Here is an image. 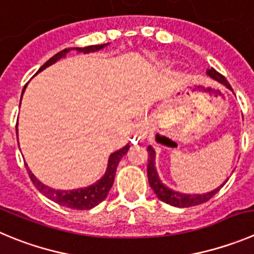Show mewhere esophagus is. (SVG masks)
<instances>
[{"instance_id": "obj_1", "label": "esophagus", "mask_w": 254, "mask_h": 254, "mask_svg": "<svg viewBox=\"0 0 254 254\" xmlns=\"http://www.w3.org/2000/svg\"><path fill=\"white\" fill-rule=\"evenodd\" d=\"M134 131V139H136V140H144L149 131L148 120H140L138 124L135 125Z\"/></svg>"}]
</instances>
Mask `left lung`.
<instances>
[{"mask_svg":"<svg viewBox=\"0 0 254 254\" xmlns=\"http://www.w3.org/2000/svg\"><path fill=\"white\" fill-rule=\"evenodd\" d=\"M207 75L210 77V79L215 80L219 84H222L223 86H226L227 89L233 91V89L231 87L229 82L227 81L226 77L223 75H220L218 71H215L214 68L210 67L207 68ZM148 181L149 184H150L151 189L154 190V193L156 194V196L162 200V202L167 203V204L173 205V207H178V208H189V207H194V205H199L205 203L207 200H209L214 194H217L218 191L220 190V188L227 183L228 181V178H227L226 181L223 183L220 184L218 188L213 189V190L207 191V193H202V194H186V193H181V191L173 190L172 188L165 186L162 181H160L159 174H158V170H156L155 167V150L151 145L148 146Z\"/></svg>","mask_w":254,"mask_h":254,"instance_id":"8db88e82","label":"left lung"}]
</instances>
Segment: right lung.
<instances>
[{"mask_svg":"<svg viewBox=\"0 0 254 254\" xmlns=\"http://www.w3.org/2000/svg\"><path fill=\"white\" fill-rule=\"evenodd\" d=\"M109 44H103V45H95V46H87V47H72V49H65L63 51L58 52L55 56H52L49 61L44 64L41 67L39 68L37 72H41L42 70H45L49 66L54 65L55 63H58L59 60L64 59L66 56L67 52H70L71 50H75L77 54H90V52H96L103 50L104 47L108 46ZM26 87V86H25ZM25 91V89H23ZM22 91V95H23ZM21 100H22V96H21ZM21 105V101H20ZM16 134H17V140H18V130L16 127ZM129 144L124 146V148L119 149V150L114 151L113 154H110L108 160V167H106L105 174L99 179V181L95 182L91 186L84 187V188H77V189H70V190H60V189H54L50 188V187L45 186L44 183L37 179L32 172L30 170L28 165L26 164L27 168V173L30 175L31 181L35 184L37 189L44 194L46 198H49L52 202L58 203V204L64 205L66 208H71V209H79V210H85V209H91V208L96 207L98 204H100L104 199L108 196L109 190L111 189L114 184V179H115V173L116 168L119 165V162L122 160L123 156L127 153L129 150Z\"/></svg>","mask_w":254,"mask_h":254,"instance_id":"obj_1","label":"right lung"}]
</instances>
